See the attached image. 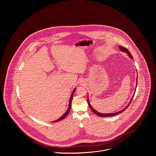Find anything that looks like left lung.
I'll return each mask as SVG.
<instances>
[{
  "label": "left lung",
  "mask_w": 156,
  "mask_h": 156,
  "mask_svg": "<svg viewBox=\"0 0 156 156\" xmlns=\"http://www.w3.org/2000/svg\"><path fill=\"white\" fill-rule=\"evenodd\" d=\"M119 48H120V50L122 51L126 52V53L128 54L129 57L131 59H133V57H132V54H130V52H129V51L126 48L124 47H122V46H121V45H120V46H119ZM136 82H137V81ZM137 83L136 82V88H135V90H134V93L133 95V97H132V98L131 99L130 102L126 106V108H125L123 109H122V110H121V111H120L118 112H116V113H100V112H97L96 110H95V109L92 107V106H90L89 101H88V104L89 105L90 109H91V111L93 112L94 113H95L98 116H101V117H109V116H112L116 115H118V114H119V113H122V112L124 111L125 109H126V108L129 106V105L131 103V102H132V99H133V98L134 95V94H135V92H136V87H137Z\"/></svg>",
  "instance_id": "1"
}]
</instances>
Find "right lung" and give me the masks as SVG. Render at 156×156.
I'll return each mask as SVG.
<instances>
[{
    "instance_id": "1",
    "label": "right lung",
    "mask_w": 156,
    "mask_h": 156,
    "mask_svg": "<svg viewBox=\"0 0 156 156\" xmlns=\"http://www.w3.org/2000/svg\"><path fill=\"white\" fill-rule=\"evenodd\" d=\"M75 89H76V88H75V89L73 90V92H72V94H71V97H70L69 102V105H68V109H67V111L66 112V113H65L61 117H60L59 119H57V120H55V121H54V122H58L59 120H61L65 118L67 116V115H68V114L69 113V112L70 111V109H71V102H72V100H73V96H74V94Z\"/></svg>"
}]
</instances>
